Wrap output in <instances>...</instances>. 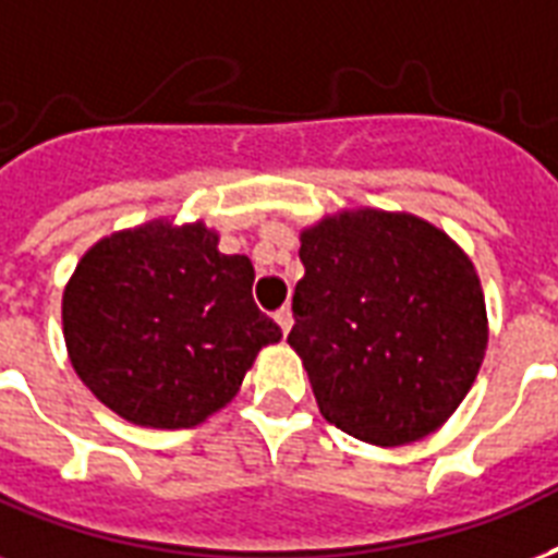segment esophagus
Instances as JSON below:
<instances>
[{"label": "esophagus", "mask_w": 558, "mask_h": 558, "mask_svg": "<svg viewBox=\"0 0 558 558\" xmlns=\"http://www.w3.org/2000/svg\"><path fill=\"white\" fill-rule=\"evenodd\" d=\"M275 322H278V327L283 333H289V330H292V310L280 307L278 313H275Z\"/></svg>", "instance_id": "34e87169"}]
</instances>
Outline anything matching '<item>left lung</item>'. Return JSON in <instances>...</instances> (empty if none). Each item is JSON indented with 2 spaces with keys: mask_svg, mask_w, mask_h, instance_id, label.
<instances>
[{
  "mask_svg": "<svg viewBox=\"0 0 558 558\" xmlns=\"http://www.w3.org/2000/svg\"><path fill=\"white\" fill-rule=\"evenodd\" d=\"M289 345L318 410L368 445L424 439L486 356V301L465 251L410 213L351 210L301 233Z\"/></svg>",
  "mask_w": 558,
  "mask_h": 558,
  "instance_id": "1",
  "label": "left lung"
}]
</instances>
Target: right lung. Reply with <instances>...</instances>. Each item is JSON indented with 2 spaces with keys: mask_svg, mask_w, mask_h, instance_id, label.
Segmentation results:
<instances>
[{
  "mask_svg": "<svg viewBox=\"0 0 558 558\" xmlns=\"http://www.w3.org/2000/svg\"><path fill=\"white\" fill-rule=\"evenodd\" d=\"M202 222L140 225L96 242L63 289L72 368L140 427H195L222 410L280 327L251 298L254 266Z\"/></svg>",
  "mask_w": 558,
  "mask_h": 558,
  "instance_id": "obj_1",
  "label": "right lung"
}]
</instances>
